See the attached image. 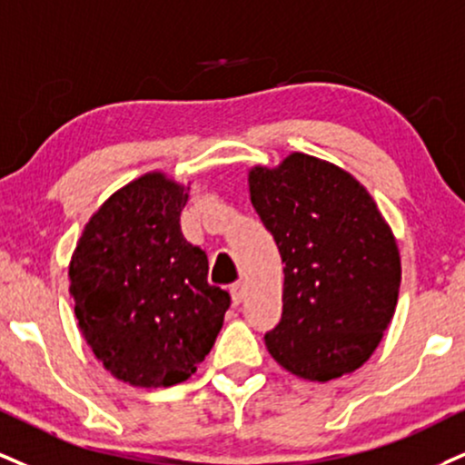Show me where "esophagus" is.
<instances>
[{
  "label": "esophagus",
  "mask_w": 465,
  "mask_h": 465,
  "mask_svg": "<svg viewBox=\"0 0 465 465\" xmlns=\"http://www.w3.org/2000/svg\"><path fill=\"white\" fill-rule=\"evenodd\" d=\"M244 296H247V283H244V282L233 283V286H232V301H233V305L242 303Z\"/></svg>",
  "instance_id": "1"
}]
</instances>
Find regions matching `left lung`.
Wrapping results in <instances>:
<instances>
[{
    "instance_id": "8db88e82",
    "label": "left lung",
    "mask_w": 465,
    "mask_h": 465,
    "mask_svg": "<svg viewBox=\"0 0 465 465\" xmlns=\"http://www.w3.org/2000/svg\"><path fill=\"white\" fill-rule=\"evenodd\" d=\"M249 194L286 264L268 353L307 381L355 372L399 301L401 253L388 221L349 171L301 151L272 169L253 166Z\"/></svg>"
}]
</instances>
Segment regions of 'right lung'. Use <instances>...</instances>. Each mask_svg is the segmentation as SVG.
Masks as SVG:
<instances>
[{"mask_svg": "<svg viewBox=\"0 0 465 465\" xmlns=\"http://www.w3.org/2000/svg\"><path fill=\"white\" fill-rule=\"evenodd\" d=\"M190 182L144 173L88 218L69 262L77 327L112 377L171 388L197 372L229 294L208 283V257L182 233Z\"/></svg>", "mask_w": 465, "mask_h": 465, "instance_id": "1", "label": "right lung"}]
</instances>
